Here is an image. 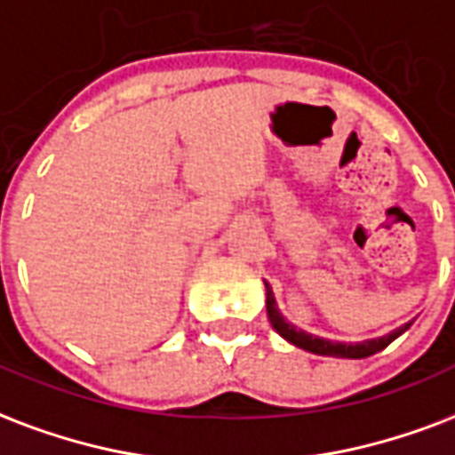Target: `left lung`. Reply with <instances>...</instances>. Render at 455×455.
Wrapping results in <instances>:
<instances>
[{"label":"left lung","instance_id":"left-lung-1","mask_svg":"<svg viewBox=\"0 0 455 455\" xmlns=\"http://www.w3.org/2000/svg\"><path fill=\"white\" fill-rule=\"evenodd\" d=\"M267 289V315H269V322H272V327L279 331V334L291 341L298 348H303V351H310L315 355H331V358H367V355H374L381 348H387L396 336H401L405 329L411 327V324H405V327H398L396 331H391V334L381 336V339H372V341H363V343H339V341H329V339H320V336H312L305 334L303 329L293 327L291 322H286L282 317V312L274 303L272 289H269V283L265 282Z\"/></svg>","mask_w":455,"mask_h":455}]
</instances>
